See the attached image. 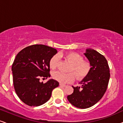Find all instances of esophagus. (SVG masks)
<instances>
[{
	"label": "esophagus",
	"mask_w": 123,
	"mask_h": 123,
	"mask_svg": "<svg viewBox=\"0 0 123 123\" xmlns=\"http://www.w3.org/2000/svg\"><path fill=\"white\" fill-rule=\"evenodd\" d=\"M60 86H61V87H66V85H64V84H61V83H60Z\"/></svg>",
	"instance_id": "obj_1"
}]
</instances>
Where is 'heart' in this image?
<instances>
[{
	"mask_svg": "<svg viewBox=\"0 0 123 123\" xmlns=\"http://www.w3.org/2000/svg\"><path fill=\"white\" fill-rule=\"evenodd\" d=\"M59 57H64L70 64L71 67L69 71L72 72L78 79H81L89 74L91 70L90 63L88 62L84 61L83 57L80 55L75 52H69L66 54L59 53ZM58 56L54 55L49 60V67L52 69L56 68L58 64ZM53 77L55 80L61 83H67L73 81L75 79V76L73 74H65L60 71H56L53 74Z\"/></svg>",
	"mask_w": 123,
	"mask_h": 123,
	"instance_id": "heart-1",
	"label": "heart"
}]
</instances>
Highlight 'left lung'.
<instances>
[{
    "label": "left lung",
    "mask_w": 123,
    "mask_h": 123,
    "mask_svg": "<svg viewBox=\"0 0 123 123\" xmlns=\"http://www.w3.org/2000/svg\"><path fill=\"white\" fill-rule=\"evenodd\" d=\"M84 55L90 63L89 74L74 87V92L67 96L69 103L77 108L85 109L97 103L107 90L110 78L108 62L103 55L93 49H87Z\"/></svg>",
    "instance_id": "obj_1"
}]
</instances>
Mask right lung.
Wrapping results in <instances>:
<instances>
[{
	"label": "right lung",
	"instance_id": "right-lung-1",
	"mask_svg": "<svg viewBox=\"0 0 123 123\" xmlns=\"http://www.w3.org/2000/svg\"><path fill=\"white\" fill-rule=\"evenodd\" d=\"M57 50L43 44L27 47L18 53L12 66L15 92L20 99L29 106L37 107L46 103L52 91L58 87L56 80L49 79L41 83L40 78L47 79L49 74V60Z\"/></svg>",
	"mask_w": 123,
	"mask_h": 123
}]
</instances>
